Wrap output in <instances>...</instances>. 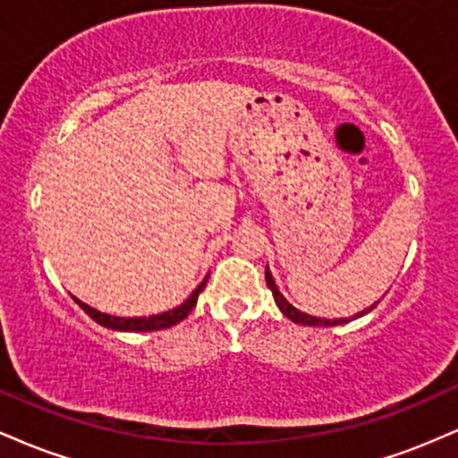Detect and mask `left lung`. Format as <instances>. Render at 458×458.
<instances>
[{"label": "left lung", "mask_w": 458, "mask_h": 458, "mask_svg": "<svg viewBox=\"0 0 458 458\" xmlns=\"http://www.w3.org/2000/svg\"><path fill=\"white\" fill-rule=\"evenodd\" d=\"M265 280H267V286L271 288V293H273V299H276V303H277V308L282 310V314L286 318H291L293 323H301V325H310V327H320V325H323V327H334V325H343V323H349L351 318H360V317H364V314H368L370 312L372 308L377 306V301L375 306H370L368 310H364V312H360V314H355V317H351V318H335V320H329V318H317V317H310V314H306V312H299V310L295 308V306H291V303L286 301V299L282 297V293L277 291V286H276V280H273V276H271V271H269V267H267L265 269Z\"/></svg>", "instance_id": "1"}]
</instances>
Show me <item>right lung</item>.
Segmentation results:
<instances>
[{"label":"right lung","instance_id":"right-lung-1","mask_svg":"<svg viewBox=\"0 0 458 458\" xmlns=\"http://www.w3.org/2000/svg\"><path fill=\"white\" fill-rule=\"evenodd\" d=\"M204 286H207V280L199 284L196 291L191 293V297H189L187 301L182 303V306L170 310V312L157 314V317H148V318H146V317H141V318L112 317V314H103V312H98V310L86 306V303L79 301V299H75V301L79 303V306H81V310L88 314V317L94 318L98 325H103V327H107V329H115V331H159V329L172 327V325L181 323L182 318H187V314L191 312L193 308H196L198 295L202 293Z\"/></svg>","mask_w":458,"mask_h":458}]
</instances>
